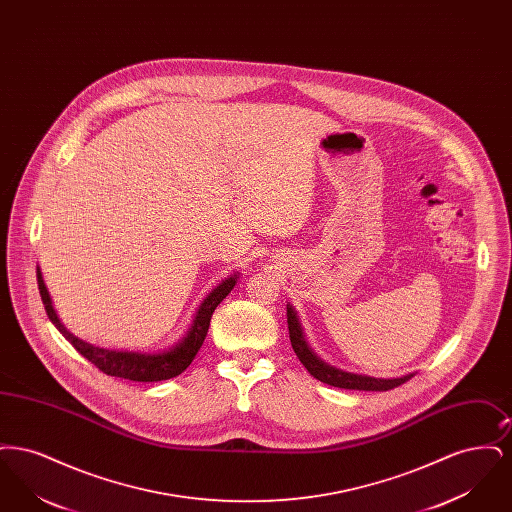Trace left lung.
Returning <instances> with one entry per match:
<instances>
[{
    "mask_svg": "<svg viewBox=\"0 0 512 512\" xmlns=\"http://www.w3.org/2000/svg\"><path fill=\"white\" fill-rule=\"evenodd\" d=\"M288 330H290V340H292L293 351L299 357V361L309 370L311 376H315L320 382L334 386V388H343V390H365V391H388L409 382L414 374H407L403 378H391V380H382V378H370V376H361V374H351L343 372L334 366L326 365L320 361L317 355L309 349L307 341L303 338L299 320L295 317V311L288 307Z\"/></svg>",
    "mask_w": 512,
    "mask_h": 512,
    "instance_id": "8db88e82",
    "label": "left lung"
}]
</instances>
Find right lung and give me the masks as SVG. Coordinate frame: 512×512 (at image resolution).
<instances>
[{
    "mask_svg": "<svg viewBox=\"0 0 512 512\" xmlns=\"http://www.w3.org/2000/svg\"><path fill=\"white\" fill-rule=\"evenodd\" d=\"M38 290L42 295L46 313L49 320L55 324V328L73 343L74 349L86 357L92 365L98 366L99 370L107 376H115V378H124V380H132V382H161V380H169L178 374H182L188 366L192 365L199 347L203 345V340L207 336L211 317L215 313V309L219 307L220 301L232 292V288L236 286V278L238 276H230L226 278L222 284H219L213 292L205 297V301L199 305L197 315L194 318V324L190 328V332L186 334V338L178 341L172 349L165 353H132V351H109V349H101L92 343L78 340L73 336L55 315L53 307H51V299H49L46 284L42 280V272L38 268Z\"/></svg>",
    "mask_w": 512,
    "mask_h": 512,
    "instance_id": "1",
    "label": "right lung"
}]
</instances>
